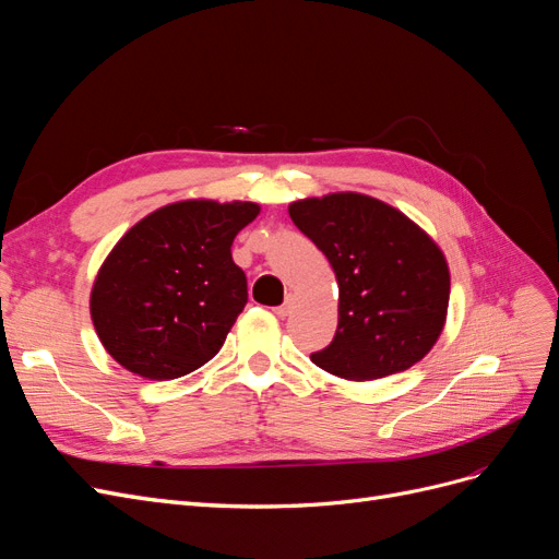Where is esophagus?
I'll return each instance as SVG.
<instances>
[{
  "instance_id": "34e87169",
  "label": "esophagus",
  "mask_w": 559,
  "mask_h": 559,
  "mask_svg": "<svg viewBox=\"0 0 559 559\" xmlns=\"http://www.w3.org/2000/svg\"><path fill=\"white\" fill-rule=\"evenodd\" d=\"M292 310H294V302H292V298H289V300H284L282 306L275 308V314H277V317H286V314H292Z\"/></svg>"
}]
</instances>
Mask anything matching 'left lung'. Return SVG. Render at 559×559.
<instances>
[{"instance_id":"obj_1","label":"left lung","mask_w":559,"mask_h":559,"mask_svg":"<svg viewBox=\"0 0 559 559\" xmlns=\"http://www.w3.org/2000/svg\"><path fill=\"white\" fill-rule=\"evenodd\" d=\"M289 216L337 280V331L312 364L345 380L408 370L445 326L450 270L443 251L403 212L361 193L292 202Z\"/></svg>"}]
</instances>
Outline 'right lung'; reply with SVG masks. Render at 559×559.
<instances>
[{
  "instance_id": "obj_1",
  "label": "right lung",
  "mask_w": 559,
  "mask_h": 559,
  "mask_svg": "<svg viewBox=\"0 0 559 559\" xmlns=\"http://www.w3.org/2000/svg\"><path fill=\"white\" fill-rule=\"evenodd\" d=\"M257 202L181 200L134 224L99 267L91 317L111 357L146 380H175L222 349L247 306L230 245Z\"/></svg>"
}]
</instances>
